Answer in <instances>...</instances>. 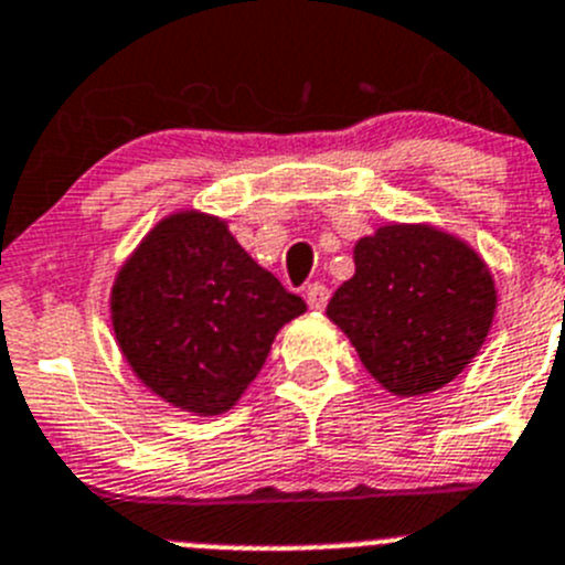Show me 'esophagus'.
Segmentation results:
<instances>
[{"instance_id":"1","label":"esophagus","mask_w":565,"mask_h":565,"mask_svg":"<svg viewBox=\"0 0 565 565\" xmlns=\"http://www.w3.org/2000/svg\"><path fill=\"white\" fill-rule=\"evenodd\" d=\"M329 287H323V284H309L307 287V303L312 309H323L326 303H329Z\"/></svg>"}]
</instances>
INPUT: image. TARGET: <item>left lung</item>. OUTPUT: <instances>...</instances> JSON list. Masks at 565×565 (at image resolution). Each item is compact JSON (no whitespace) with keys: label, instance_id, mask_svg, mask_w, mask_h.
<instances>
[{"label":"left lung","instance_id":"obj_1","mask_svg":"<svg viewBox=\"0 0 565 565\" xmlns=\"http://www.w3.org/2000/svg\"><path fill=\"white\" fill-rule=\"evenodd\" d=\"M354 265L326 315L384 390L431 393L477 356L497 287L466 242L431 225H384L356 242Z\"/></svg>","mask_w":565,"mask_h":565}]
</instances>
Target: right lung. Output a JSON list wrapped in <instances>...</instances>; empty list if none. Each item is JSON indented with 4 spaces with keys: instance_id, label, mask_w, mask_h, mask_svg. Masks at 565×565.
Wrapping results in <instances>:
<instances>
[{
    "instance_id": "add662e5",
    "label": "right lung",
    "mask_w": 565,
    "mask_h": 565,
    "mask_svg": "<svg viewBox=\"0 0 565 565\" xmlns=\"http://www.w3.org/2000/svg\"><path fill=\"white\" fill-rule=\"evenodd\" d=\"M303 298L258 267L228 225L170 214L141 239L110 289V323L136 376L163 402L220 415L265 365Z\"/></svg>"
}]
</instances>
